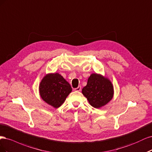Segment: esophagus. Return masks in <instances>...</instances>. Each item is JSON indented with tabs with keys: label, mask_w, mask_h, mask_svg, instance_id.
<instances>
[{
	"label": "esophagus",
	"mask_w": 152,
	"mask_h": 152,
	"mask_svg": "<svg viewBox=\"0 0 152 152\" xmlns=\"http://www.w3.org/2000/svg\"><path fill=\"white\" fill-rule=\"evenodd\" d=\"M81 86H78L75 89V91H81Z\"/></svg>",
	"instance_id": "obj_1"
}]
</instances>
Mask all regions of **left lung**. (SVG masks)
Returning a JSON list of instances; mask_svg holds the SVG:
<instances>
[{"label": "left lung", "instance_id": "obj_1", "mask_svg": "<svg viewBox=\"0 0 152 152\" xmlns=\"http://www.w3.org/2000/svg\"><path fill=\"white\" fill-rule=\"evenodd\" d=\"M82 94L90 104L96 109L105 105L114 95V87L110 81L101 75L93 73L87 85L82 89Z\"/></svg>", "mask_w": 152, "mask_h": 152}]
</instances>
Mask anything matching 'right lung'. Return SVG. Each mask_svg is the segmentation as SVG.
Masks as SVG:
<instances>
[{"label": "right lung", "instance_id": "1", "mask_svg": "<svg viewBox=\"0 0 152 152\" xmlns=\"http://www.w3.org/2000/svg\"><path fill=\"white\" fill-rule=\"evenodd\" d=\"M39 91L43 101L54 108H58L72 91V88L58 73H50L42 80Z\"/></svg>", "mask_w": 152, "mask_h": 152}]
</instances>
